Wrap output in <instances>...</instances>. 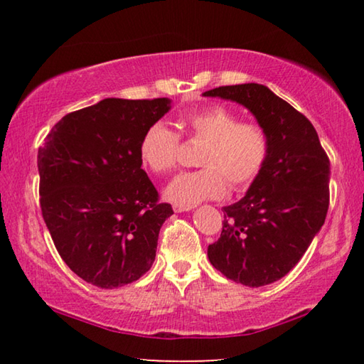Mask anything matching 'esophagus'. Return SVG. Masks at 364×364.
<instances>
[{"mask_svg":"<svg viewBox=\"0 0 364 364\" xmlns=\"http://www.w3.org/2000/svg\"><path fill=\"white\" fill-rule=\"evenodd\" d=\"M191 208H194V205H188V204H173V210L175 212H188Z\"/></svg>","mask_w":364,"mask_h":364,"instance_id":"obj_1","label":"esophagus"}]
</instances>
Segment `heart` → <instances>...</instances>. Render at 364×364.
Listing matches in <instances>:
<instances>
[{
	"label": "heart",
	"instance_id": "obj_1",
	"mask_svg": "<svg viewBox=\"0 0 364 364\" xmlns=\"http://www.w3.org/2000/svg\"><path fill=\"white\" fill-rule=\"evenodd\" d=\"M178 128L189 141H204L197 164L202 168L184 171L167 188V197L180 204L194 205L205 199H220L228 191L244 189L254 183L269 156L268 132L257 122H244L230 107L213 104L180 117ZM180 133L162 122L144 132L139 156L156 175L176 168L181 152Z\"/></svg>",
	"mask_w": 364,
	"mask_h": 364
}]
</instances>
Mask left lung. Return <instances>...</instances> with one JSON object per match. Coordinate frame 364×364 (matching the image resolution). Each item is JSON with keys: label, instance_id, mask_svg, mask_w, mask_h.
Wrapping results in <instances>:
<instances>
[{"label": "left lung", "instance_id": "8db88e82", "mask_svg": "<svg viewBox=\"0 0 364 364\" xmlns=\"http://www.w3.org/2000/svg\"><path fill=\"white\" fill-rule=\"evenodd\" d=\"M204 96L242 104L269 136L260 176L241 200L223 207V230L208 245V260L234 282L271 284L299 263L324 225L329 157L311 122L267 86H220Z\"/></svg>", "mask_w": 364, "mask_h": 364}]
</instances>
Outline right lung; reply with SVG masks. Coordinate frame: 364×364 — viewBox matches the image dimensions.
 <instances>
[{
    "label": "right lung",
    "instance_id": "right-lung-1",
    "mask_svg": "<svg viewBox=\"0 0 364 364\" xmlns=\"http://www.w3.org/2000/svg\"><path fill=\"white\" fill-rule=\"evenodd\" d=\"M170 100H117L63 117L38 149L40 207L59 255L101 289L139 279L173 208L141 168L144 132Z\"/></svg>",
    "mask_w": 364,
    "mask_h": 364
}]
</instances>
